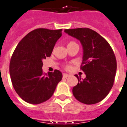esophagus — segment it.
Segmentation results:
<instances>
[{
  "label": "esophagus",
  "mask_w": 127,
  "mask_h": 127,
  "mask_svg": "<svg viewBox=\"0 0 127 127\" xmlns=\"http://www.w3.org/2000/svg\"><path fill=\"white\" fill-rule=\"evenodd\" d=\"M69 76V74H66V73H63V78H68Z\"/></svg>",
  "instance_id": "esophagus-1"
}]
</instances>
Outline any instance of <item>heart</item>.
Instances as JSON below:
<instances>
[{
	"label": "heart",
	"instance_id": "b5f03b06",
	"mask_svg": "<svg viewBox=\"0 0 127 127\" xmlns=\"http://www.w3.org/2000/svg\"><path fill=\"white\" fill-rule=\"evenodd\" d=\"M74 42H70L69 44H71V43H73ZM68 44V45H69ZM64 68L66 69H69L70 68H71V66H70V65H69V64H66V65H65V66H64Z\"/></svg>",
	"mask_w": 127,
	"mask_h": 127
}]
</instances>
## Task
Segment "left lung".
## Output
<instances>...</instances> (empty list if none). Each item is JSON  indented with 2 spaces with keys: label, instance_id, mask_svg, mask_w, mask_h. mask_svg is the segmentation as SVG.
<instances>
[{
  "label": "left lung",
  "instance_id": "1",
  "mask_svg": "<svg viewBox=\"0 0 127 127\" xmlns=\"http://www.w3.org/2000/svg\"><path fill=\"white\" fill-rule=\"evenodd\" d=\"M64 32L78 39L83 47V59L80 69L86 74L73 88L76 100L86 104L100 102L113 87L117 62L113 49L102 36L89 28L64 30Z\"/></svg>",
  "mask_w": 127,
  "mask_h": 127
}]
</instances>
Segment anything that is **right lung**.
Segmentation results:
<instances>
[{"label": "right lung", "instance_id": "obj_1", "mask_svg": "<svg viewBox=\"0 0 127 127\" xmlns=\"http://www.w3.org/2000/svg\"><path fill=\"white\" fill-rule=\"evenodd\" d=\"M63 30L36 29L20 40L11 56L9 73L18 95L27 102L42 103L54 94L62 73L43 72L42 60L51 56Z\"/></svg>", "mask_w": 127, "mask_h": 127}]
</instances>
